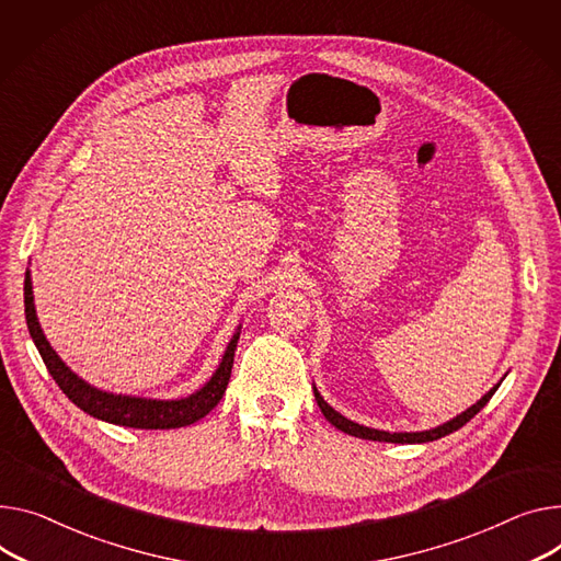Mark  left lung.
Here are the masks:
<instances>
[{"instance_id":"left-lung-1","label":"left lung","mask_w":561,"mask_h":561,"mask_svg":"<svg viewBox=\"0 0 561 561\" xmlns=\"http://www.w3.org/2000/svg\"><path fill=\"white\" fill-rule=\"evenodd\" d=\"M501 383H496L494 389H490L477 404L473 407H469L465 413H460V415H456L454 420H449V422H445V424H440V426H436V428H428V431H415V434H389V431H377V428H368V426H364V424H357V422H353V420H348V417H343L341 413H336L321 396H319V391L314 389V398H317V404H319V409H321V413L325 415V420L332 424V426H336L339 431H343V434H351V436H355V438H364V440H379V443H400V445H404V443H409V445H413V443H431V440H438V438H443V436H447V434H454V431H458L462 424H467L473 415H477L490 400H492V396L496 393V389H499Z\"/></svg>"}]
</instances>
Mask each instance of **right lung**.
<instances>
[{"label": "right lung", "mask_w": 561, "mask_h": 561, "mask_svg": "<svg viewBox=\"0 0 561 561\" xmlns=\"http://www.w3.org/2000/svg\"><path fill=\"white\" fill-rule=\"evenodd\" d=\"M24 314H26V325L31 332V339L35 343V348L45 362L47 370L60 386V391L84 413H90L99 420L121 424V426H133V428H180L197 422L204 417L208 411L218 407L222 400L227 383L231 377L233 368V355H236V343L240 332L233 334L229 348L222 357L220 368L215 370V375L206 381V386L184 400H144V398H130V396H114L94 389L88 381H82L78 375H73L62 359L56 355V351L49 346V341L42 332L37 317H35V306H33V289H31V276L26 272L24 278Z\"/></svg>", "instance_id": "obj_1"}]
</instances>
